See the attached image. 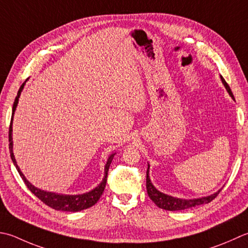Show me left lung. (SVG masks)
I'll list each match as a JSON object with an SVG mask.
<instances>
[{
  "label": "left lung",
  "mask_w": 248,
  "mask_h": 248,
  "mask_svg": "<svg viewBox=\"0 0 248 248\" xmlns=\"http://www.w3.org/2000/svg\"><path fill=\"white\" fill-rule=\"evenodd\" d=\"M220 79H221L222 85L225 86L228 93H229L231 98L234 100L233 93H232L229 85L227 84L226 80L224 79V77L221 75H220ZM146 189H147V193L149 198L152 199V201L155 203V204H156L158 207L163 208V210H167V211H183V210H187V208H191L201 204H206V203H210L212 200H214V199L218 196V193H219L221 190V189H219L218 191L212 193L211 196L197 198V199H181V198L167 195V193L159 191L158 189L153 185L152 181H150L149 163H148V168L146 172Z\"/></svg>",
  "instance_id": "8db88e82"
}]
</instances>
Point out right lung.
Returning a JSON list of instances; mask_svg holds the SVG:
<instances>
[{
	"mask_svg": "<svg viewBox=\"0 0 248 248\" xmlns=\"http://www.w3.org/2000/svg\"><path fill=\"white\" fill-rule=\"evenodd\" d=\"M27 81V80H26ZM26 81L21 85L20 89H19L16 99H15L14 105H13V113H12V120H11V125H9V132H8V140H9V153H11V158L12 161L14 163V166L16 167L17 171L19 173V175L21 176L23 179L24 184H26L27 187L29 188L34 196H36L40 200L45 203L46 205L50 206L52 208H55L57 211H63V212H79L82 210H86V208H89L92 205H94L96 202L99 201L100 197L102 196V193L104 191V188L106 185V179H108V168L110 166L111 161H113V158L116 155V153L110 154L108 161L105 163L104 167V177L102 179V182L99 184L95 188L92 189V190L85 192V193H80V195H63V193H57V192H52V191H46V190H42V189L35 187L34 185L28 181L26 176L23 175V173L21 172L20 168L18 167L16 159H15V155H14V150H13V120H14V115H15V110L17 108L19 98H20L21 91L23 90V87L26 85Z\"/></svg>",
	"mask_w": 248,
	"mask_h": 248,
	"instance_id": "1",
	"label": "right lung"
}]
</instances>
